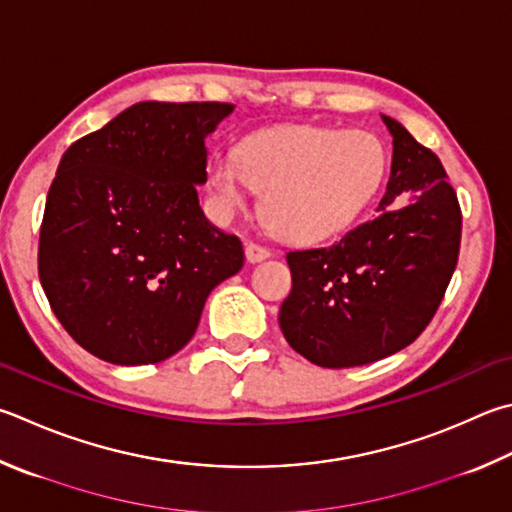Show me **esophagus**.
Instances as JSON below:
<instances>
[{
    "label": "esophagus",
    "mask_w": 512,
    "mask_h": 512,
    "mask_svg": "<svg viewBox=\"0 0 512 512\" xmlns=\"http://www.w3.org/2000/svg\"><path fill=\"white\" fill-rule=\"evenodd\" d=\"M271 257V250L268 248H264V246H259V244H253V241H250V244H246V259L250 264H259V262H264V259H268Z\"/></svg>",
    "instance_id": "34e87169"
}]
</instances>
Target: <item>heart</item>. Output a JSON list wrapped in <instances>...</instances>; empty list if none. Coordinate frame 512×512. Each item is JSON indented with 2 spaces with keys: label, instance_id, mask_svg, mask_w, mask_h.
Returning a JSON list of instances; mask_svg holds the SVG:
<instances>
[{
  "label": "heart",
  "instance_id": "1",
  "mask_svg": "<svg viewBox=\"0 0 512 512\" xmlns=\"http://www.w3.org/2000/svg\"><path fill=\"white\" fill-rule=\"evenodd\" d=\"M378 136L333 127L284 125L246 136L237 152L212 156L208 185L224 212L264 192L271 228L293 244H315L349 228L385 179Z\"/></svg>",
  "mask_w": 512,
  "mask_h": 512
}]
</instances>
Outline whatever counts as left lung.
I'll list each match as a JSON object with an SVG mask.
<instances>
[{
  "instance_id": "obj_1",
  "label": "left lung",
  "mask_w": 512,
  "mask_h": 512,
  "mask_svg": "<svg viewBox=\"0 0 512 512\" xmlns=\"http://www.w3.org/2000/svg\"><path fill=\"white\" fill-rule=\"evenodd\" d=\"M392 174L380 215L329 248L286 255L293 288L280 329L313 365L340 369L392 356L421 336L450 284L461 210L439 156L389 116Z\"/></svg>"
}]
</instances>
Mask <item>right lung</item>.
<instances>
[{
	"mask_svg": "<svg viewBox=\"0 0 512 512\" xmlns=\"http://www.w3.org/2000/svg\"><path fill=\"white\" fill-rule=\"evenodd\" d=\"M230 102L145 100L73 143L46 197L37 271L55 318L111 365L188 345L212 288L244 248L212 226L197 185Z\"/></svg>",
	"mask_w": 512,
	"mask_h": 512,
	"instance_id": "1",
	"label": "right lung"
}]
</instances>
